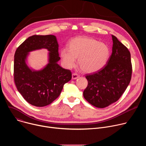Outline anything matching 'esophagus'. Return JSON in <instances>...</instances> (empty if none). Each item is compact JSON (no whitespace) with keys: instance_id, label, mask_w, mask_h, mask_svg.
<instances>
[{"instance_id":"obj_1","label":"esophagus","mask_w":146,"mask_h":146,"mask_svg":"<svg viewBox=\"0 0 146 146\" xmlns=\"http://www.w3.org/2000/svg\"><path fill=\"white\" fill-rule=\"evenodd\" d=\"M79 77H80V76L77 73H73L72 74V79L73 80H76V79L78 78Z\"/></svg>"}]
</instances>
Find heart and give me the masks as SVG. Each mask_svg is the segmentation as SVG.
<instances>
[{
	"label": "heart",
	"mask_w": 146,
	"mask_h": 146,
	"mask_svg": "<svg viewBox=\"0 0 146 146\" xmlns=\"http://www.w3.org/2000/svg\"><path fill=\"white\" fill-rule=\"evenodd\" d=\"M60 55L65 66L72 68L78 65L86 73L96 72L105 66L110 56V49L105 43L88 37H77L70 40L69 48L64 47Z\"/></svg>",
	"instance_id": "obj_1"
}]
</instances>
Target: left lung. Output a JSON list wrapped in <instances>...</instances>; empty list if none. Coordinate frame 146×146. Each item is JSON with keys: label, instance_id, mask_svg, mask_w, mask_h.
I'll return each instance as SVG.
<instances>
[{"label": "left lung", "instance_id": "8db88e82", "mask_svg": "<svg viewBox=\"0 0 146 146\" xmlns=\"http://www.w3.org/2000/svg\"><path fill=\"white\" fill-rule=\"evenodd\" d=\"M112 54L106 65L94 74L86 76L88 86L83 96L98 108H105L117 101L131 79L130 52L115 36L112 35Z\"/></svg>", "mask_w": 146, "mask_h": 146}]
</instances>
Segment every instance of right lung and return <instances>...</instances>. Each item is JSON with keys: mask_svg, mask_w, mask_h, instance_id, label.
Returning a JSON list of instances; mask_svg holds the SVG:
<instances>
[{"mask_svg": "<svg viewBox=\"0 0 146 146\" xmlns=\"http://www.w3.org/2000/svg\"><path fill=\"white\" fill-rule=\"evenodd\" d=\"M59 45L54 35H33L28 37L17 49L14 55V81L18 92L31 105L47 106L60 95L65 83L72 78L69 70L60 66ZM47 49L48 64L41 70H35L27 65L32 51Z\"/></svg>", "mask_w": 146, "mask_h": 146, "instance_id": "add662e5", "label": "right lung"}]
</instances>
